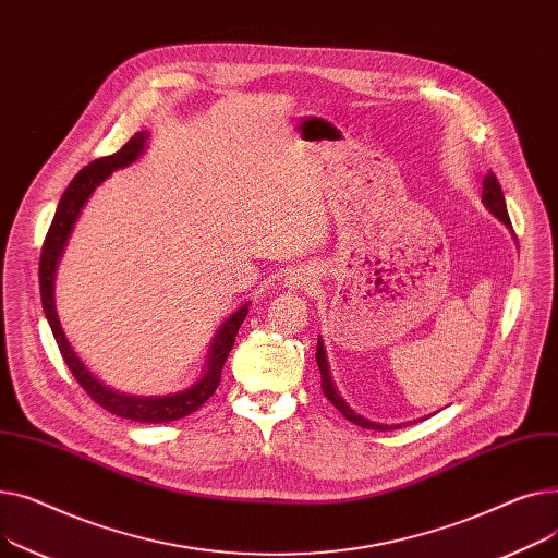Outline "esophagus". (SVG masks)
Instances as JSON below:
<instances>
[{
	"label": "esophagus",
	"instance_id": "esophagus-1",
	"mask_svg": "<svg viewBox=\"0 0 558 558\" xmlns=\"http://www.w3.org/2000/svg\"><path fill=\"white\" fill-rule=\"evenodd\" d=\"M315 283H317V275L311 268H298L286 277V286L290 290H313Z\"/></svg>",
	"mask_w": 558,
	"mask_h": 558
}]
</instances>
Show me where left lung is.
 <instances>
[{
    "mask_svg": "<svg viewBox=\"0 0 558 558\" xmlns=\"http://www.w3.org/2000/svg\"><path fill=\"white\" fill-rule=\"evenodd\" d=\"M482 203L484 207L494 214L498 220H502L507 227H511V220H509V214H507V205H505V195H502V189H500V182L494 173H488L482 182ZM315 360H317V367H319V374H322V391L324 397L329 399L351 423L360 425V428H367V430H395V428H403V425L408 423H395V425H385V423H376V421H369L365 416L355 414L347 403L344 399L338 395V389L333 385V378L329 374V363H326V351H324V342L322 338L317 340V351H315ZM412 423V421H410Z\"/></svg>",
    "mask_w": 558,
    "mask_h": 558,
    "instance_id": "obj_1",
    "label": "left lung"
}]
</instances>
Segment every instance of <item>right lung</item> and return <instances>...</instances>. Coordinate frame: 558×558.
<instances>
[{
	"label": "right lung",
	"mask_w": 558,
	"mask_h": 558,
	"mask_svg": "<svg viewBox=\"0 0 558 558\" xmlns=\"http://www.w3.org/2000/svg\"><path fill=\"white\" fill-rule=\"evenodd\" d=\"M146 140H148L146 130L135 133V137H130V142L125 146H121V150H117L114 155L94 159L92 163H87L85 169H81L76 173V178L70 182V186L64 189L62 198L58 203V209H56V216L51 220V227H49V232L43 243L40 298H43V308H45L47 322L51 326L53 338L58 342V349L64 357V363H68L70 372L74 374L78 385L87 391L92 401H96L104 410H108L121 418L140 421V423H167V421H175V418H182V416L195 412L205 401H209V397L220 385L222 365H225L229 351H232V347H234L239 326L243 324V319L247 315V304H243L239 311H234L220 324V329L216 331V338H214L209 355H207L205 374L195 380L189 389H182V391H178V395H167V397H130V395H121V391L104 385L83 365V360L76 355V351L68 342V338H64V331H62L58 313H56V300H53V281H56L58 260L62 256L64 245H68V239L72 234L74 222H76L83 205L87 203L92 191L101 184L112 171L130 167V163H133L144 153Z\"/></svg>",
	"instance_id": "add662e5"
}]
</instances>
